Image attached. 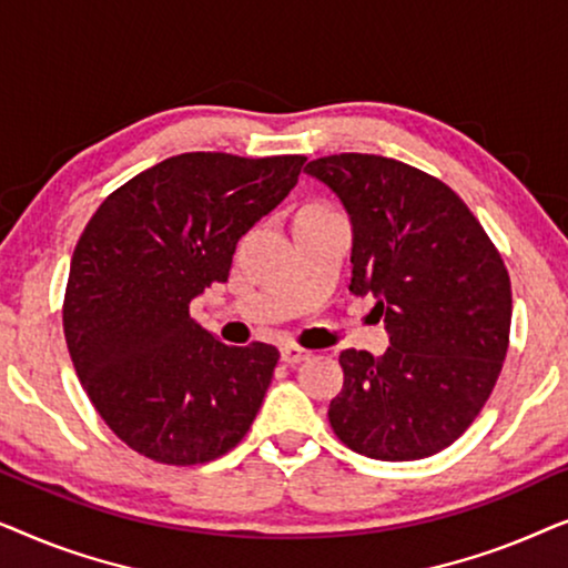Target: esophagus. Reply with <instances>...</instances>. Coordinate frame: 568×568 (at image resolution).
Segmentation results:
<instances>
[{
    "mask_svg": "<svg viewBox=\"0 0 568 568\" xmlns=\"http://www.w3.org/2000/svg\"><path fill=\"white\" fill-rule=\"evenodd\" d=\"M310 359V352L307 348H300V346H282V362L284 364H300Z\"/></svg>",
    "mask_w": 568,
    "mask_h": 568,
    "instance_id": "esophagus-1",
    "label": "esophagus"
}]
</instances>
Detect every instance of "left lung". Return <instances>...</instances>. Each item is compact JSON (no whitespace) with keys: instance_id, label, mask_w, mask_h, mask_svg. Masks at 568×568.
I'll return each mask as SVG.
<instances>
[{"instance_id":"left-lung-1","label":"left lung","mask_w":568,"mask_h":568,"mask_svg":"<svg viewBox=\"0 0 568 568\" xmlns=\"http://www.w3.org/2000/svg\"><path fill=\"white\" fill-rule=\"evenodd\" d=\"M352 220V284L385 315L383 356L346 348L336 437L375 460H422L486 406L509 348L511 284L457 193L406 162L344 152L307 162Z\"/></svg>"}]
</instances>
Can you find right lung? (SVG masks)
<instances>
[{
  "instance_id": "right-lung-1",
  "label": "right lung",
  "mask_w": 568,
  "mask_h": 568,
  "mask_svg": "<svg viewBox=\"0 0 568 568\" xmlns=\"http://www.w3.org/2000/svg\"><path fill=\"white\" fill-rule=\"evenodd\" d=\"M307 158L185 152L115 189L74 247L64 336L100 418L134 453L201 465L251 429L276 346H227L191 302L227 282L237 240L297 185Z\"/></svg>"
}]
</instances>
